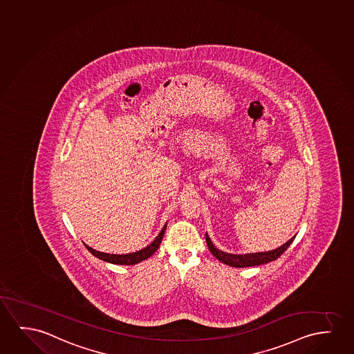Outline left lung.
Returning a JSON list of instances; mask_svg holds the SVG:
<instances>
[{
	"mask_svg": "<svg viewBox=\"0 0 354 354\" xmlns=\"http://www.w3.org/2000/svg\"><path fill=\"white\" fill-rule=\"evenodd\" d=\"M293 239H295V236L286 243H283L282 246L279 247L277 250H272V251L247 253V254H231V253H226V252L218 250L213 245V242L210 241L208 235L205 234V241H207V246L209 248L210 253L216 257L218 261H223L226 266L235 268L256 267V266H261V264H267L269 261H275L292 243Z\"/></svg>",
	"mask_w": 354,
	"mask_h": 354,
	"instance_id": "1",
	"label": "left lung"
}]
</instances>
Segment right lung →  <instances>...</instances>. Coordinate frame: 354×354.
I'll use <instances>...</instances> for the list:
<instances>
[{"label":"right lung","instance_id":"obj_1","mask_svg":"<svg viewBox=\"0 0 354 354\" xmlns=\"http://www.w3.org/2000/svg\"><path fill=\"white\" fill-rule=\"evenodd\" d=\"M167 229V224L164 225L162 231L159 232L158 236L154 239L152 243H149V246L145 247L141 251L133 252V253H128V254H109V253H103V252L96 251L91 247L85 245L87 251L93 253V256L97 257L98 259L107 263H112V264H119V266H133V264H138L140 261L147 259L149 257L153 254L154 252L158 250L159 245L163 239L164 231Z\"/></svg>","mask_w":354,"mask_h":354}]
</instances>
